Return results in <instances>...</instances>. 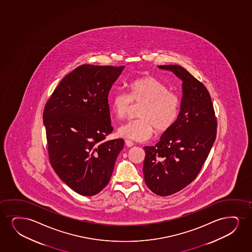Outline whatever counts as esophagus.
<instances>
[{
  "label": "esophagus",
  "instance_id": "esophagus-1",
  "mask_svg": "<svg viewBox=\"0 0 252 252\" xmlns=\"http://www.w3.org/2000/svg\"><path fill=\"white\" fill-rule=\"evenodd\" d=\"M125 144H126V146H127V147H133L134 145V142L129 140H125Z\"/></svg>",
  "mask_w": 252,
  "mask_h": 252
}]
</instances>
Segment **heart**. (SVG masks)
<instances>
[{"label":"heart","instance_id":"b5f03b06","mask_svg":"<svg viewBox=\"0 0 252 252\" xmlns=\"http://www.w3.org/2000/svg\"><path fill=\"white\" fill-rule=\"evenodd\" d=\"M132 103L140 104L139 118L122 125L118 134L137 141L152 137L155 128L160 133L172 127L178 118L181 105L178 96L169 91L165 83L153 77L133 81L128 85V94L114 93L109 100V106L115 118L124 119Z\"/></svg>","mask_w":252,"mask_h":252}]
</instances>
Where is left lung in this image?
Returning <instances> with one entry per match:
<instances>
[{
    "mask_svg": "<svg viewBox=\"0 0 252 252\" xmlns=\"http://www.w3.org/2000/svg\"><path fill=\"white\" fill-rule=\"evenodd\" d=\"M182 81L180 113L155 147H145L143 174L151 191L169 196L189 185L200 172L217 137V118L204 84L177 64L158 65Z\"/></svg>",
    "mask_w": 252,
    "mask_h": 252,
    "instance_id": "obj_1",
    "label": "left lung"
}]
</instances>
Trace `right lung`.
<instances>
[{"label":"right lung","instance_id":"right-lung-1","mask_svg":"<svg viewBox=\"0 0 252 252\" xmlns=\"http://www.w3.org/2000/svg\"><path fill=\"white\" fill-rule=\"evenodd\" d=\"M125 66L82 64L61 80L45 105L48 156L59 177L83 196L108 184L123 139L112 133L109 91Z\"/></svg>","mask_w":252,"mask_h":252}]
</instances>
